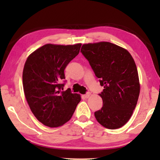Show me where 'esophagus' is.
<instances>
[{
    "mask_svg": "<svg viewBox=\"0 0 160 160\" xmlns=\"http://www.w3.org/2000/svg\"><path fill=\"white\" fill-rule=\"evenodd\" d=\"M90 95H91L90 92H87L85 94H84L83 97H85V98H88V97H90Z\"/></svg>",
    "mask_w": 160,
    "mask_h": 160,
    "instance_id": "1",
    "label": "esophagus"
}]
</instances>
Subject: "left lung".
Instances as JSON below:
<instances>
[{
  "label": "left lung",
  "mask_w": 160,
  "mask_h": 160,
  "mask_svg": "<svg viewBox=\"0 0 160 160\" xmlns=\"http://www.w3.org/2000/svg\"><path fill=\"white\" fill-rule=\"evenodd\" d=\"M80 52L104 88L99 94L103 106L94 112L97 121L107 128H121L131 117L140 94L133 58L125 48L105 42L83 44Z\"/></svg>",
  "instance_id": "8db88e82"
}]
</instances>
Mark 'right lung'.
<instances>
[{"mask_svg": "<svg viewBox=\"0 0 160 160\" xmlns=\"http://www.w3.org/2000/svg\"><path fill=\"white\" fill-rule=\"evenodd\" d=\"M81 44H48L29 56L22 73L23 89L32 112L44 125L54 128L71 118L80 96L63 91L64 70L80 52Z\"/></svg>", "mask_w": 160, "mask_h": 160, "instance_id": "1", "label": "right lung"}]
</instances>
